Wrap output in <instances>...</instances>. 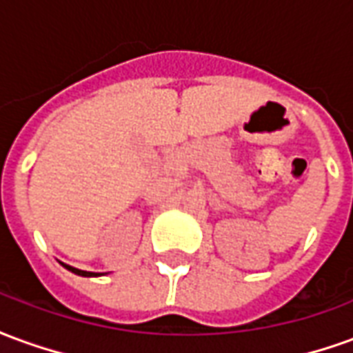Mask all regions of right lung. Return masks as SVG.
<instances>
[{"mask_svg":"<svg viewBox=\"0 0 353 353\" xmlns=\"http://www.w3.org/2000/svg\"><path fill=\"white\" fill-rule=\"evenodd\" d=\"M68 270H72L73 274H79V276H98V274H94V272H87V270H79V268H73V266L70 265H64Z\"/></svg>","mask_w":353,"mask_h":353,"instance_id":"obj_1","label":"right lung"}]
</instances>
